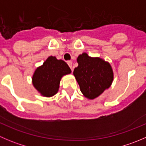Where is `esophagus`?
<instances>
[{"instance_id":"34e87169","label":"esophagus","mask_w":146,"mask_h":146,"mask_svg":"<svg viewBox=\"0 0 146 146\" xmlns=\"http://www.w3.org/2000/svg\"><path fill=\"white\" fill-rule=\"evenodd\" d=\"M67 64L69 66V67L70 68V69H71L72 71H73V66H72V61H68L67 62Z\"/></svg>"}]
</instances>
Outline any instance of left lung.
<instances>
[{
	"mask_svg": "<svg viewBox=\"0 0 146 146\" xmlns=\"http://www.w3.org/2000/svg\"><path fill=\"white\" fill-rule=\"evenodd\" d=\"M78 66L73 70L82 95L89 100L99 97L111 86L114 72L111 65L100 57H91L84 52L78 56Z\"/></svg>",
	"mask_w": 146,
	"mask_h": 146,
	"instance_id": "1",
	"label": "left lung"
}]
</instances>
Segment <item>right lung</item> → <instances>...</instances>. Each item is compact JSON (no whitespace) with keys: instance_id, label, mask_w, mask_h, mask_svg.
I'll use <instances>...</instances> for the list:
<instances>
[{"instance_id":"obj_1","label":"right lung","mask_w":146,"mask_h":146,"mask_svg":"<svg viewBox=\"0 0 146 146\" xmlns=\"http://www.w3.org/2000/svg\"><path fill=\"white\" fill-rule=\"evenodd\" d=\"M70 73L71 70L64 61L50 56L36 68L32 77V85L42 96L51 98L58 92L63 76Z\"/></svg>"}]
</instances>
